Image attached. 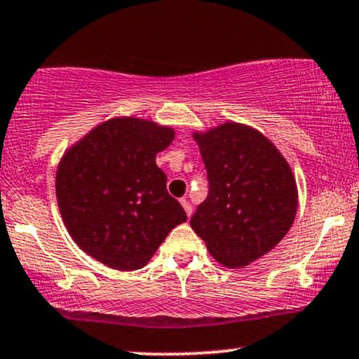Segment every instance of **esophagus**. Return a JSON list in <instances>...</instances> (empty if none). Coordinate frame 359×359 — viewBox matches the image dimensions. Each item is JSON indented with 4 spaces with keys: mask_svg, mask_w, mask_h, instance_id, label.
<instances>
[{
    "mask_svg": "<svg viewBox=\"0 0 359 359\" xmlns=\"http://www.w3.org/2000/svg\"><path fill=\"white\" fill-rule=\"evenodd\" d=\"M180 204H182V208L185 209V212H187V216L191 217L192 216V204L189 203V201L185 199V197H184V199H180Z\"/></svg>",
    "mask_w": 359,
    "mask_h": 359,
    "instance_id": "obj_1",
    "label": "esophagus"
}]
</instances>
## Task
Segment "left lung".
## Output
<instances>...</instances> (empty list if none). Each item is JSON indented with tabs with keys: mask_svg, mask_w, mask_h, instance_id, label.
I'll return each instance as SVG.
<instances>
[{
	"mask_svg": "<svg viewBox=\"0 0 359 359\" xmlns=\"http://www.w3.org/2000/svg\"><path fill=\"white\" fill-rule=\"evenodd\" d=\"M192 137L209 180L192 229L221 265H250L294 224L299 201L290 165L269 138L241 123L226 121Z\"/></svg>",
	"mask_w": 359,
	"mask_h": 359,
	"instance_id": "8db88e82",
	"label": "left lung"
}]
</instances>
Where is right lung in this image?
Returning <instances> with one entry per match:
<instances>
[{"mask_svg": "<svg viewBox=\"0 0 359 359\" xmlns=\"http://www.w3.org/2000/svg\"><path fill=\"white\" fill-rule=\"evenodd\" d=\"M175 131L138 118H113L62 156L55 177L65 228L89 257L114 270L145 266L187 214L167 192L155 156Z\"/></svg>", "mask_w": 359, "mask_h": 359, "instance_id": "add662e5", "label": "right lung"}]
</instances>
